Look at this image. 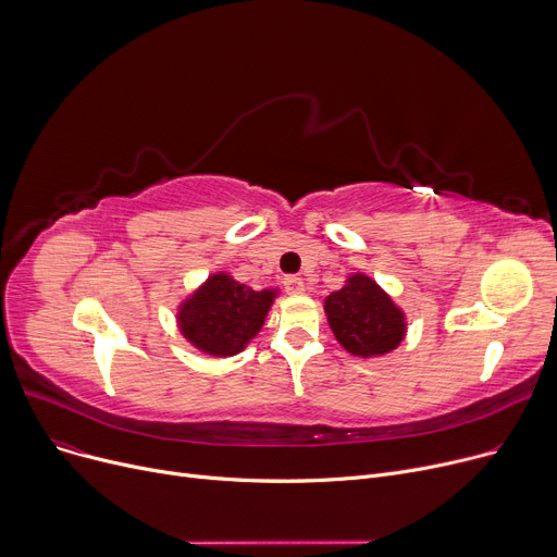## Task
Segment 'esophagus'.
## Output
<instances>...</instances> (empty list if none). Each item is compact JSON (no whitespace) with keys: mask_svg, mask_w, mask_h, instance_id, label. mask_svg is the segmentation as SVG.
Here are the masks:
<instances>
[{"mask_svg":"<svg viewBox=\"0 0 557 557\" xmlns=\"http://www.w3.org/2000/svg\"><path fill=\"white\" fill-rule=\"evenodd\" d=\"M283 285L289 294H304L306 292V283H304L301 276H285Z\"/></svg>","mask_w":557,"mask_h":557,"instance_id":"obj_1","label":"esophagus"}]
</instances>
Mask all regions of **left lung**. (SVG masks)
Instances as JSON below:
<instances>
[{
    "label": "left lung",
    "instance_id": "8db88e82",
    "mask_svg": "<svg viewBox=\"0 0 557 557\" xmlns=\"http://www.w3.org/2000/svg\"><path fill=\"white\" fill-rule=\"evenodd\" d=\"M335 339L355 357H380L396 350L407 335L405 310L364 272H355L344 287L323 301Z\"/></svg>",
    "mask_w": 557,
    "mask_h": 557
}]
</instances>
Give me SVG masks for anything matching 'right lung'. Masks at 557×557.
Segmentation results:
<instances>
[{"label":"right lung","mask_w":557,"mask_h":557,"mask_svg":"<svg viewBox=\"0 0 557 557\" xmlns=\"http://www.w3.org/2000/svg\"><path fill=\"white\" fill-rule=\"evenodd\" d=\"M276 287L251 289L228 272H213L177 306L182 337L211 357H234L260 333Z\"/></svg>","instance_id":"add662e5"}]
</instances>
